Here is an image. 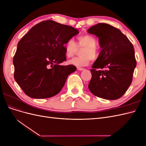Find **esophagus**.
Returning <instances> with one entry per match:
<instances>
[{"label":"esophagus","mask_w":146,"mask_h":146,"mask_svg":"<svg viewBox=\"0 0 146 146\" xmlns=\"http://www.w3.org/2000/svg\"><path fill=\"white\" fill-rule=\"evenodd\" d=\"M84 69V68H77V70H83Z\"/></svg>","instance_id":"34e87169"}]
</instances>
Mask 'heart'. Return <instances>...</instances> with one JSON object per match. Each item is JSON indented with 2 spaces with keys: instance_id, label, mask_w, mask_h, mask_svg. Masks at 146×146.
Returning <instances> with one entry per match:
<instances>
[{
  "instance_id": "b5f03b06",
  "label": "heart",
  "mask_w": 146,
  "mask_h": 146,
  "mask_svg": "<svg viewBox=\"0 0 146 146\" xmlns=\"http://www.w3.org/2000/svg\"><path fill=\"white\" fill-rule=\"evenodd\" d=\"M77 40V45L72 39H69L65 43V55L68 58H71L77 54L78 48H83L80 52L81 56L70 60L68 63L78 68L84 67L90 63L91 59L94 60L98 57L96 39L91 35H84L78 37Z\"/></svg>"
}]
</instances>
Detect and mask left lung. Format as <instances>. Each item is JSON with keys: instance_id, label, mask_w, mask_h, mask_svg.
<instances>
[{"instance_id": "8db88e82", "label": "left lung", "mask_w": 146, "mask_h": 146, "mask_svg": "<svg viewBox=\"0 0 146 146\" xmlns=\"http://www.w3.org/2000/svg\"><path fill=\"white\" fill-rule=\"evenodd\" d=\"M87 32L99 38L102 48L91 69L89 90L100 98H120L131 85L136 66L133 46L120 30L107 24H98Z\"/></svg>"}]
</instances>
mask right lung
<instances>
[{
    "label": "right lung",
    "mask_w": 146,
    "mask_h": 146,
    "mask_svg": "<svg viewBox=\"0 0 146 146\" xmlns=\"http://www.w3.org/2000/svg\"><path fill=\"white\" fill-rule=\"evenodd\" d=\"M69 25L47 20L35 25L17 44L13 58L14 77L25 94L34 99L58 94L77 68L62 66L66 60L64 46L78 34Z\"/></svg>",
    "instance_id": "1"
}]
</instances>
